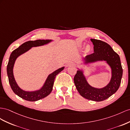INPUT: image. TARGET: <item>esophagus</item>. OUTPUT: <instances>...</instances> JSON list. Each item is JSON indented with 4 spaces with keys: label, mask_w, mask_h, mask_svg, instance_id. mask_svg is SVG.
<instances>
[{
    "label": "esophagus",
    "mask_w": 130,
    "mask_h": 130,
    "mask_svg": "<svg viewBox=\"0 0 130 130\" xmlns=\"http://www.w3.org/2000/svg\"><path fill=\"white\" fill-rule=\"evenodd\" d=\"M71 63H68V64H66V67H68V66H69L70 65H71Z\"/></svg>",
    "instance_id": "esophagus-1"
}]
</instances>
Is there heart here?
<instances>
[{
  "label": "heart",
  "mask_w": 130,
  "mask_h": 130,
  "mask_svg": "<svg viewBox=\"0 0 130 130\" xmlns=\"http://www.w3.org/2000/svg\"><path fill=\"white\" fill-rule=\"evenodd\" d=\"M89 47H88V46H87V51H88V50H89Z\"/></svg>",
  "instance_id": "obj_1"
}]
</instances>
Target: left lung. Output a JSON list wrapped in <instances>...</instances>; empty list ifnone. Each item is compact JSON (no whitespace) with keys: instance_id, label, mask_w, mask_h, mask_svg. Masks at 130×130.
Instances as JSON below:
<instances>
[{"instance_id":"8db88e82","label":"left lung","mask_w":130,"mask_h":130,"mask_svg":"<svg viewBox=\"0 0 130 130\" xmlns=\"http://www.w3.org/2000/svg\"><path fill=\"white\" fill-rule=\"evenodd\" d=\"M94 45V53L84 59L85 64L97 61H105L111 69V78L107 86L102 88L93 87L88 84L82 70H78L74 81L79 93L85 98L95 102L108 99L118 91L122 76V68L119 55L110 45L101 40L91 39Z\"/></svg>"}]
</instances>
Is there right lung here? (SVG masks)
<instances>
[{
	"instance_id": "right-lung-1",
	"label": "right lung",
	"mask_w": 130,
	"mask_h": 130,
	"mask_svg": "<svg viewBox=\"0 0 130 130\" xmlns=\"http://www.w3.org/2000/svg\"><path fill=\"white\" fill-rule=\"evenodd\" d=\"M51 41L52 40L48 39H38L36 40V41H29L23 43L19 48L15 49L14 51H12L10 56L9 62L7 65V74L10 85L11 86L12 90L16 95H18L20 98L26 100V101L35 102L44 98L46 97V96H48L52 91L53 86L54 85V79L56 76L64 70V67L56 70V71L50 74L48 76L44 85H43L41 89L36 91L27 92L22 90L20 88L18 84H16L14 78V74H13V68H14L16 59H17L19 56L27 52L32 47L43 45L48 44V43L51 42Z\"/></svg>"
}]
</instances>
